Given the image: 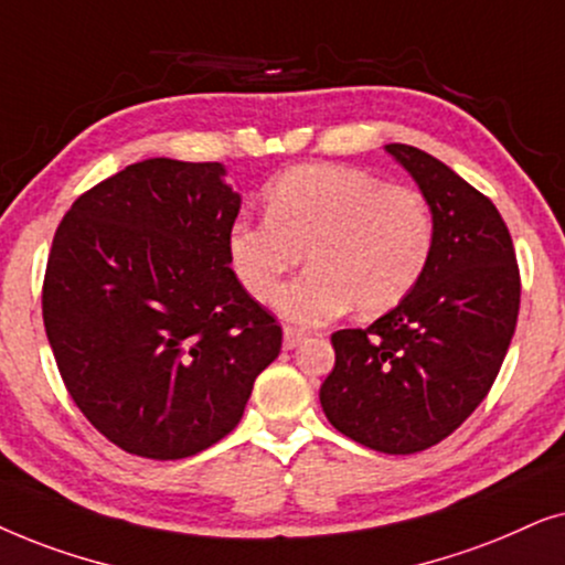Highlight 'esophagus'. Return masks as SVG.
<instances>
[{
    "label": "esophagus",
    "instance_id": "1",
    "mask_svg": "<svg viewBox=\"0 0 565 565\" xmlns=\"http://www.w3.org/2000/svg\"><path fill=\"white\" fill-rule=\"evenodd\" d=\"M307 338L305 330L299 328H284V349H297L299 343H302Z\"/></svg>",
    "mask_w": 565,
    "mask_h": 565
}]
</instances>
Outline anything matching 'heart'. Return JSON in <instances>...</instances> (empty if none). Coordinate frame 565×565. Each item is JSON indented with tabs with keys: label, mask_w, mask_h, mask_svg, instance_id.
<instances>
[{
	"label": "heart",
	"mask_w": 565,
	"mask_h": 565,
	"mask_svg": "<svg viewBox=\"0 0 565 565\" xmlns=\"http://www.w3.org/2000/svg\"><path fill=\"white\" fill-rule=\"evenodd\" d=\"M266 216H239L227 258L255 302H274L307 250V274L281 297L287 318L320 326L356 307L390 312L416 289L434 250L431 209L416 188L345 164H299L263 193Z\"/></svg>",
	"instance_id": "obj_1"
}]
</instances>
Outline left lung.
Wrapping results in <instances>:
<instances>
[{
    "label": "left lung",
    "instance_id": "obj_1",
    "mask_svg": "<svg viewBox=\"0 0 565 565\" xmlns=\"http://www.w3.org/2000/svg\"><path fill=\"white\" fill-rule=\"evenodd\" d=\"M385 149L431 209V260L395 310L330 335L335 366L320 403L349 439L413 455L447 439L483 403L514 335L522 284L488 195L416 147Z\"/></svg>",
    "mask_w": 565,
    "mask_h": 565
}]
</instances>
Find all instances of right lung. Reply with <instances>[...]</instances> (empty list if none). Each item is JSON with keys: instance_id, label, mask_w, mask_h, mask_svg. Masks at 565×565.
I'll use <instances>...</instances> for the list:
<instances>
[{"instance_id": "1", "label": "right lung", "mask_w": 565, "mask_h": 565, "mask_svg": "<svg viewBox=\"0 0 565 565\" xmlns=\"http://www.w3.org/2000/svg\"><path fill=\"white\" fill-rule=\"evenodd\" d=\"M239 193L220 162L154 157L103 180L58 224L43 326L72 401L113 445L183 460L243 418L281 326L237 281Z\"/></svg>"}]
</instances>
